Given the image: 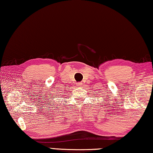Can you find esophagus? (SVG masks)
Segmentation results:
<instances>
[{
	"label": "esophagus",
	"mask_w": 153,
	"mask_h": 153,
	"mask_svg": "<svg viewBox=\"0 0 153 153\" xmlns=\"http://www.w3.org/2000/svg\"><path fill=\"white\" fill-rule=\"evenodd\" d=\"M81 85H82V83H77V86H81Z\"/></svg>",
	"instance_id": "1"
}]
</instances>
